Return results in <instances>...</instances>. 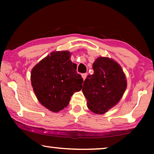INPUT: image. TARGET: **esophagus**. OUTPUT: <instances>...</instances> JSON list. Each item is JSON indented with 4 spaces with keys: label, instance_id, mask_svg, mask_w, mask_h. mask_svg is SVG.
Listing matches in <instances>:
<instances>
[{
    "label": "esophagus",
    "instance_id": "esophagus-1",
    "mask_svg": "<svg viewBox=\"0 0 154 154\" xmlns=\"http://www.w3.org/2000/svg\"><path fill=\"white\" fill-rule=\"evenodd\" d=\"M87 75H88L87 73H83V74L82 75V78H83V81H84V80L85 79V78H86Z\"/></svg>",
    "mask_w": 154,
    "mask_h": 154
}]
</instances>
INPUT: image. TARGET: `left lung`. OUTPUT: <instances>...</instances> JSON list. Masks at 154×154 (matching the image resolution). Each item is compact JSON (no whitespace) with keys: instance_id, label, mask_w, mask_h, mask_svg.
I'll return each mask as SVG.
<instances>
[{"instance_id":"8db88e82","label":"left lung","mask_w":154,"mask_h":154,"mask_svg":"<svg viewBox=\"0 0 154 154\" xmlns=\"http://www.w3.org/2000/svg\"><path fill=\"white\" fill-rule=\"evenodd\" d=\"M94 74L84 81L82 92L88 107L96 114H104L120 100L127 87L126 77L118 62L99 57L93 63Z\"/></svg>"}]
</instances>
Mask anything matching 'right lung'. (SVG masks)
I'll return each mask as SVG.
<instances>
[{
  "label": "right lung",
  "instance_id": "right-lung-1",
  "mask_svg": "<svg viewBox=\"0 0 154 154\" xmlns=\"http://www.w3.org/2000/svg\"><path fill=\"white\" fill-rule=\"evenodd\" d=\"M69 51H53L36 64L30 79L38 102L52 112L66 107L74 92L82 88V76Z\"/></svg>",
  "mask_w": 154,
  "mask_h": 154
}]
</instances>
